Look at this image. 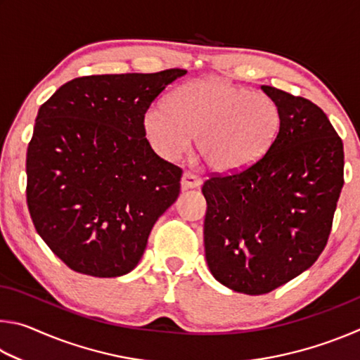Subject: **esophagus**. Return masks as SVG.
I'll list each match as a JSON object with an SVG mask.
<instances>
[{
    "instance_id": "obj_1",
    "label": "esophagus",
    "mask_w": 360,
    "mask_h": 360,
    "mask_svg": "<svg viewBox=\"0 0 360 360\" xmlns=\"http://www.w3.org/2000/svg\"><path fill=\"white\" fill-rule=\"evenodd\" d=\"M202 182L203 181H202V178H200V176L193 174L191 172H186L181 178V187L184 188V191H187V188H197V187L202 186Z\"/></svg>"
}]
</instances>
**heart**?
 <instances>
[{"label":"heart","instance_id":"heart-1","mask_svg":"<svg viewBox=\"0 0 360 360\" xmlns=\"http://www.w3.org/2000/svg\"><path fill=\"white\" fill-rule=\"evenodd\" d=\"M279 125L281 112L270 96L214 77L181 85L168 96L167 108L150 106L143 117L144 135L157 154L178 158L197 136L200 157L221 173L257 163Z\"/></svg>","mask_w":360,"mask_h":360}]
</instances>
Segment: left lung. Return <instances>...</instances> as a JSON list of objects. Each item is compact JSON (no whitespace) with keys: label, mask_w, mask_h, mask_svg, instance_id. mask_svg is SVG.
I'll return each instance as SVG.
<instances>
[{"label":"left lung","mask_w":360,"mask_h":360,"mask_svg":"<svg viewBox=\"0 0 360 360\" xmlns=\"http://www.w3.org/2000/svg\"><path fill=\"white\" fill-rule=\"evenodd\" d=\"M281 125L252 167L205 181V254L219 283L268 294L311 266L327 245L343 187V143L319 106L262 85Z\"/></svg>","instance_id":"left-lung-1"}]
</instances>
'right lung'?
<instances>
[{
	"mask_svg": "<svg viewBox=\"0 0 360 360\" xmlns=\"http://www.w3.org/2000/svg\"><path fill=\"white\" fill-rule=\"evenodd\" d=\"M186 72L76 77L39 108L27 150V205L38 235L71 270L130 273L178 198L182 169L152 150L143 117Z\"/></svg>",
	"mask_w": 360,
	"mask_h": 360,
	"instance_id": "obj_1",
	"label": "right lung"
}]
</instances>
